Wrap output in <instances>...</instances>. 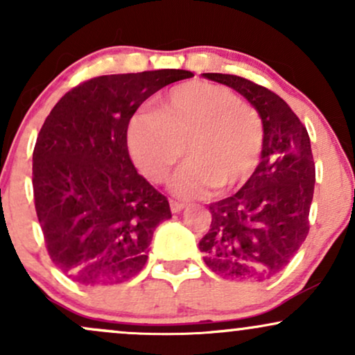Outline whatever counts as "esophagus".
Segmentation results:
<instances>
[{
  "mask_svg": "<svg viewBox=\"0 0 355 355\" xmlns=\"http://www.w3.org/2000/svg\"><path fill=\"white\" fill-rule=\"evenodd\" d=\"M183 209H185V203L177 202V200H170V210H172V214H180Z\"/></svg>",
  "mask_w": 355,
  "mask_h": 355,
  "instance_id": "34e87169",
  "label": "esophagus"
}]
</instances>
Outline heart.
Here are the masks:
<instances>
[{
  "mask_svg": "<svg viewBox=\"0 0 355 355\" xmlns=\"http://www.w3.org/2000/svg\"><path fill=\"white\" fill-rule=\"evenodd\" d=\"M130 155L150 182L160 183L183 155L172 180L178 197H205L230 190L250 177L263 146V121L252 105L229 88L185 83L155 101L152 115H138L126 128Z\"/></svg>",
  "mask_w": 355,
  "mask_h": 355,
  "instance_id": "obj_1",
  "label": "heart"
}]
</instances>
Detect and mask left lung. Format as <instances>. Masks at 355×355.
<instances>
[{
  "label": "left lung",
  "instance_id": "1",
  "mask_svg": "<svg viewBox=\"0 0 355 355\" xmlns=\"http://www.w3.org/2000/svg\"><path fill=\"white\" fill-rule=\"evenodd\" d=\"M203 76L254 105L263 121V146L245 185L210 203V229L198 248L207 267L222 279L266 282L291 262L311 229L315 183L311 138L292 108L268 88L235 75Z\"/></svg>",
  "mask_w": 355,
  "mask_h": 355
}]
</instances>
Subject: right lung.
<instances>
[{"label":"right lung","instance_id":"1","mask_svg":"<svg viewBox=\"0 0 355 355\" xmlns=\"http://www.w3.org/2000/svg\"><path fill=\"white\" fill-rule=\"evenodd\" d=\"M187 70L105 75L61 96L33 150L35 209L50 259L83 285H113L145 267L168 200L137 172L126 128L144 101Z\"/></svg>","mask_w":355,"mask_h":355}]
</instances>
